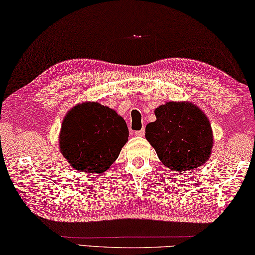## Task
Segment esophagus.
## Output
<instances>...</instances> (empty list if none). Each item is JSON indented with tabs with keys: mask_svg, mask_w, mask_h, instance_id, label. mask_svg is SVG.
<instances>
[{
	"mask_svg": "<svg viewBox=\"0 0 255 255\" xmlns=\"http://www.w3.org/2000/svg\"><path fill=\"white\" fill-rule=\"evenodd\" d=\"M134 133H135L136 136H143L144 135V128H142V130H140V131H135Z\"/></svg>",
	"mask_w": 255,
	"mask_h": 255,
	"instance_id": "34e87169",
	"label": "esophagus"
}]
</instances>
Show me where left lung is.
<instances>
[{"label": "left lung", "instance_id": "1", "mask_svg": "<svg viewBox=\"0 0 255 255\" xmlns=\"http://www.w3.org/2000/svg\"><path fill=\"white\" fill-rule=\"evenodd\" d=\"M145 139L162 164L174 172L197 168L209 159L214 134L206 114L189 102H168L155 110Z\"/></svg>", "mask_w": 255, "mask_h": 255}]
</instances>
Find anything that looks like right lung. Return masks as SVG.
<instances>
[{
  "label": "right lung",
  "instance_id": "1",
  "mask_svg": "<svg viewBox=\"0 0 255 255\" xmlns=\"http://www.w3.org/2000/svg\"><path fill=\"white\" fill-rule=\"evenodd\" d=\"M128 137V130L122 116L99 103L86 102L66 113L58 145L76 170L102 174L118 159Z\"/></svg>",
  "mask_w": 255,
  "mask_h": 255
}]
</instances>
